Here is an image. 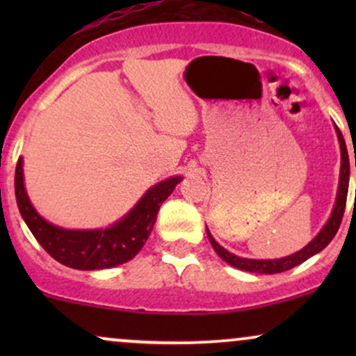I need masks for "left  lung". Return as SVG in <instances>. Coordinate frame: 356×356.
Listing matches in <instances>:
<instances>
[{
  "instance_id": "obj_1",
  "label": "left lung",
  "mask_w": 356,
  "mask_h": 356,
  "mask_svg": "<svg viewBox=\"0 0 356 356\" xmlns=\"http://www.w3.org/2000/svg\"><path fill=\"white\" fill-rule=\"evenodd\" d=\"M334 130H337L338 136V142H340V150H341V167H340V182H338V192H337V201H334L332 216L330 219L326 220V224L323 226V229L318 232L314 238L309 241L308 244L300 251H296L295 254H289L284 257H277V259H249V257H241L232 254V252L224 249L220 244L212 238V234L209 229L206 227L207 231V238H209L212 248L214 251L218 252V256L222 261H226L227 264H231L232 268L243 269V271L248 273H257V275H276V273H283L288 271V269L298 266V264L305 263L306 259L318 254V252L323 251L332 239L337 234L338 227H340L341 219H343V212H345V206H346V195H348V182H350V161H348V150H346V144L345 138H343L340 129L334 125ZM356 167V162H355Z\"/></svg>"
}]
</instances>
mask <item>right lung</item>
Masks as SVG:
<instances>
[{
  "mask_svg": "<svg viewBox=\"0 0 356 356\" xmlns=\"http://www.w3.org/2000/svg\"><path fill=\"white\" fill-rule=\"evenodd\" d=\"M181 181V175H172L155 184L124 218L105 229H65L43 219L24 189L23 157L16 164L15 195L28 229L53 259L68 268L93 271L115 268L137 256L154 229L162 202Z\"/></svg>",
  "mask_w": 356,
  "mask_h": 356,
  "instance_id": "1",
  "label": "right lung"
}]
</instances>
